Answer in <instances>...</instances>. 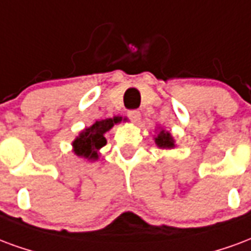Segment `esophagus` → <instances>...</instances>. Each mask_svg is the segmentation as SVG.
<instances>
[{"label": "esophagus", "instance_id": "34e87169", "mask_svg": "<svg viewBox=\"0 0 251 251\" xmlns=\"http://www.w3.org/2000/svg\"><path fill=\"white\" fill-rule=\"evenodd\" d=\"M128 118L131 119L133 123H139V120H140V112L139 111H129L128 112Z\"/></svg>", "mask_w": 251, "mask_h": 251}]
</instances>
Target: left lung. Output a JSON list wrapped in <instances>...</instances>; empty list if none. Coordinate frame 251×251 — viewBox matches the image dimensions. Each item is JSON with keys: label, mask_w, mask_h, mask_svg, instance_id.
I'll return each mask as SVG.
<instances>
[{"label": "left lung", "mask_w": 251, "mask_h": 251, "mask_svg": "<svg viewBox=\"0 0 251 251\" xmlns=\"http://www.w3.org/2000/svg\"><path fill=\"white\" fill-rule=\"evenodd\" d=\"M155 133L156 135H153V140H155V144L159 148H162V150H173V148L176 147L175 139H174L170 131H166L164 128L159 127L155 129Z\"/></svg>", "instance_id": "1"}]
</instances>
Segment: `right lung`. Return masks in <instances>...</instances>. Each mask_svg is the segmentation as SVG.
Returning <instances> with one entry per match:
<instances>
[{
  "label": "right lung",
  "mask_w": 251,
  "mask_h": 251,
  "mask_svg": "<svg viewBox=\"0 0 251 251\" xmlns=\"http://www.w3.org/2000/svg\"><path fill=\"white\" fill-rule=\"evenodd\" d=\"M120 122H122V116H113V118L98 120L92 126L85 127L72 142V152L78 158L87 159L88 162L98 160L100 155L99 151L107 144V139L104 138V135L115 124Z\"/></svg>",
  "instance_id": "obj_1"
}]
</instances>
